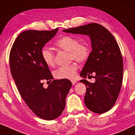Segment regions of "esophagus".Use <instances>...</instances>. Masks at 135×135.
<instances>
[{
	"label": "esophagus",
	"instance_id": "1",
	"mask_svg": "<svg viewBox=\"0 0 135 135\" xmlns=\"http://www.w3.org/2000/svg\"><path fill=\"white\" fill-rule=\"evenodd\" d=\"M76 82H77V81L75 80V79H74V80H71V83H72V84H73V85H75Z\"/></svg>",
	"mask_w": 135,
	"mask_h": 135
}]
</instances>
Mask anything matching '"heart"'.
<instances>
[{"instance_id": "heart-1", "label": "heart", "mask_w": 135, "mask_h": 135, "mask_svg": "<svg viewBox=\"0 0 135 135\" xmlns=\"http://www.w3.org/2000/svg\"><path fill=\"white\" fill-rule=\"evenodd\" d=\"M56 46L62 50L69 52L70 59L78 62L86 61L90 56V49L86 43H79V41L73 36L65 35L60 38L55 43ZM41 57L47 66L52 67L55 64V56L52 51L45 47L41 51ZM78 67L76 64L61 67L55 71L57 79H73L75 78Z\"/></svg>"}]
</instances>
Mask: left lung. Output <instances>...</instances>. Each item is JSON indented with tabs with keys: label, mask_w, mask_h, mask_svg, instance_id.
<instances>
[{
	"label": "left lung",
	"mask_w": 135,
	"mask_h": 135,
	"mask_svg": "<svg viewBox=\"0 0 135 135\" xmlns=\"http://www.w3.org/2000/svg\"><path fill=\"white\" fill-rule=\"evenodd\" d=\"M63 32L90 37L92 51L80 73L84 78L80 82L86 86L84 103L95 113H106L115 104L122 83L123 60L117 41L105 27L97 23ZM92 73L96 75V81L90 83L84 78Z\"/></svg>",
	"instance_id": "obj_1"
}]
</instances>
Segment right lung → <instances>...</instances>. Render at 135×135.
I'll return each instance as SVG.
<instances>
[{
    "instance_id": "add662e5",
    "label": "right lung",
    "mask_w": 135,
    "mask_h": 135,
    "mask_svg": "<svg viewBox=\"0 0 135 135\" xmlns=\"http://www.w3.org/2000/svg\"><path fill=\"white\" fill-rule=\"evenodd\" d=\"M58 30L22 32L15 40L10 53L11 75L21 96L37 116L48 120L61 115L71 87V81L62 79H54L47 88L43 87V81H51L53 76L43 62L41 51Z\"/></svg>"
}]
</instances>
